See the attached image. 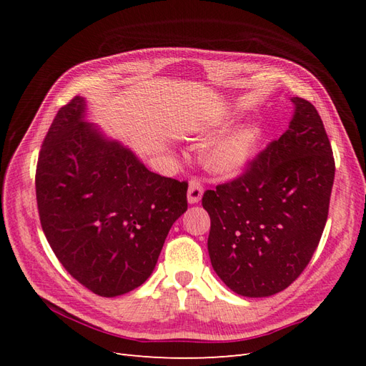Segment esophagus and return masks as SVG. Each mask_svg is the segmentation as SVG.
<instances>
[{"mask_svg": "<svg viewBox=\"0 0 366 366\" xmlns=\"http://www.w3.org/2000/svg\"><path fill=\"white\" fill-rule=\"evenodd\" d=\"M203 195V184L198 179H192L189 182V189H187V202L191 204H195L202 200Z\"/></svg>", "mask_w": 366, "mask_h": 366, "instance_id": "esophagus-1", "label": "esophagus"}]
</instances>
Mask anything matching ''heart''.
I'll use <instances>...</instances> for the list:
<instances>
[{"label": "heart", "mask_w": 366, "mask_h": 366, "mask_svg": "<svg viewBox=\"0 0 366 366\" xmlns=\"http://www.w3.org/2000/svg\"><path fill=\"white\" fill-rule=\"evenodd\" d=\"M261 137L262 131L257 125H249L235 131L207 152V166L223 175H237L242 172L257 154Z\"/></svg>", "instance_id": "b5f03b06"}]
</instances>
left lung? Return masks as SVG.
<instances>
[{
	"mask_svg": "<svg viewBox=\"0 0 366 366\" xmlns=\"http://www.w3.org/2000/svg\"><path fill=\"white\" fill-rule=\"evenodd\" d=\"M292 101L289 129L202 198L210 217V262L241 296L287 289L312 259L327 223L333 149L317 109L302 97Z\"/></svg>",
	"mask_w": 366,
	"mask_h": 366,
	"instance_id": "obj_1",
	"label": "left lung"
}]
</instances>
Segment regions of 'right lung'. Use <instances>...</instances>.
I'll list each match as a JSON object with an SVG mask.
<instances>
[{
	"mask_svg": "<svg viewBox=\"0 0 366 366\" xmlns=\"http://www.w3.org/2000/svg\"><path fill=\"white\" fill-rule=\"evenodd\" d=\"M84 113V99L74 96L47 131L35 175L38 212L64 269L85 289L113 297L149 278L187 209V183L147 169Z\"/></svg>",
	"mask_w": 366,
	"mask_h": 366,
	"instance_id": "add662e5",
	"label": "right lung"
}]
</instances>
